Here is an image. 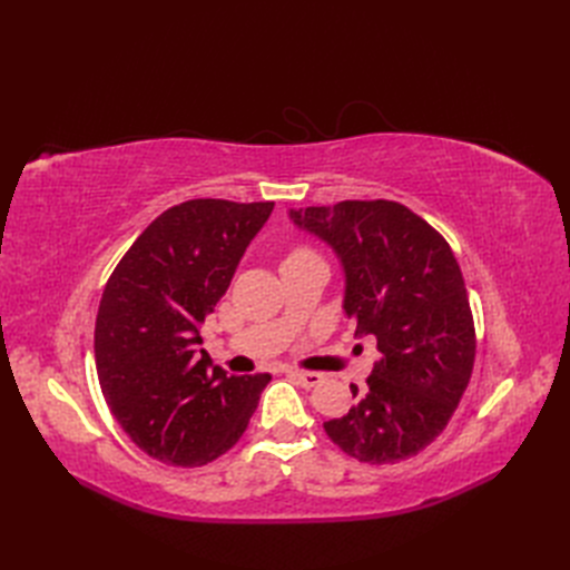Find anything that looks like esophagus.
I'll return each instance as SVG.
<instances>
[{
    "mask_svg": "<svg viewBox=\"0 0 570 570\" xmlns=\"http://www.w3.org/2000/svg\"><path fill=\"white\" fill-rule=\"evenodd\" d=\"M289 377H295L297 383H302L304 387H316L318 383H323V375L314 373V371H287Z\"/></svg>",
    "mask_w": 570,
    "mask_h": 570,
    "instance_id": "34e87169",
    "label": "esophagus"
}]
</instances>
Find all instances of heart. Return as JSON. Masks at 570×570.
<instances>
[{"label": "heart", "instance_id": "1", "mask_svg": "<svg viewBox=\"0 0 570 570\" xmlns=\"http://www.w3.org/2000/svg\"><path fill=\"white\" fill-rule=\"evenodd\" d=\"M308 249L306 247H295V249H292L289 254H287V258H292V256H299V254H306Z\"/></svg>", "mask_w": 570, "mask_h": 570}]
</instances>
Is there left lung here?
Returning <instances> with one entry per match:
<instances>
[{
	"mask_svg": "<svg viewBox=\"0 0 570 570\" xmlns=\"http://www.w3.org/2000/svg\"><path fill=\"white\" fill-rule=\"evenodd\" d=\"M333 245L356 335H375L381 358L358 402L323 428L344 454L392 463L442 433L469 387L475 325L450 243L400 202L347 199L289 212Z\"/></svg>",
	"mask_w": 570,
	"mask_h": 570,
	"instance_id": "8db88e82",
	"label": "left lung"
}]
</instances>
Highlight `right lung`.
Here are the masks:
<instances>
[{
	"mask_svg": "<svg viewBox=\"0 0 570 570\" xmlns=\"http://www.w3.org/2000/svg\"><path fill=\"white\" fill-rule=\"evenodd\" d=\"M273 202L189 199L154 218L101 292L95 361L101 394L151 459L195 469L243 438L268 373L226 375L202 344Z\"/></svg>",
	"mask_w": 570,
	"mask_h": 570,
	"instance_id": "add662e5",
	"label": "right lung"
}]
</instances>
